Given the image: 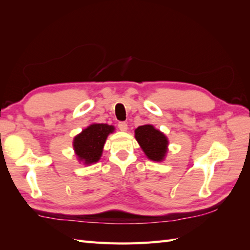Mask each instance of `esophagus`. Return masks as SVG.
<instances>
[{
	"label": "esophagus",
	"mask_w": 250,
	"mask_h": 250,
	"mask_svg": "<svg viewBox=\"0 0 250 250\" xmlns=\"http://www.w3.org/2000/svg\"><path fill=\"white\" fill-rule=\"evenodd\" d=\"M118 128L120 131L122 132H125L126 130H128V125L125 124V122H118Z\"/></svg>",
	"instance_id": "esophagus-1"
}]
</instances>
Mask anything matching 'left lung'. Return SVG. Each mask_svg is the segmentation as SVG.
Listing matches in <instances>:
<instances>
[{"instance_id":"obj_1","label":"left lung","mask_w":250,"mask_h":250,"mask_svg":"<svg viewBox=\"0 0 250 250\" xmlns=\"http://www.w3.org/2000/svg\"><path fill=\"white\" fill-rule=\"evenodd\" d=\"M135 140L145 156L151 161L162 162L167 157L168 140L167 135L152 125H141L134 131Z\"/></svg>"}]
</instances>
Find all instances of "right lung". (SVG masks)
I'll list each match as a JSON object with an SVG mask.
<instances>
[{"label":"right lung","instance_id":"obj_1","mask_svg":"<svg viewBox=\"0 0 250 250\" xmlns=\"http://www.w3.org/2000/svg\"><path fill=\"white\" fill-rule=\"evenodd\" d=\"M114 131V125L91 124L74 137L73 148L78 162H82L83 166L97 163L102 157L106 139Z\"/></svg>","mask_w":250,"mask_h":250}]
</instances>
